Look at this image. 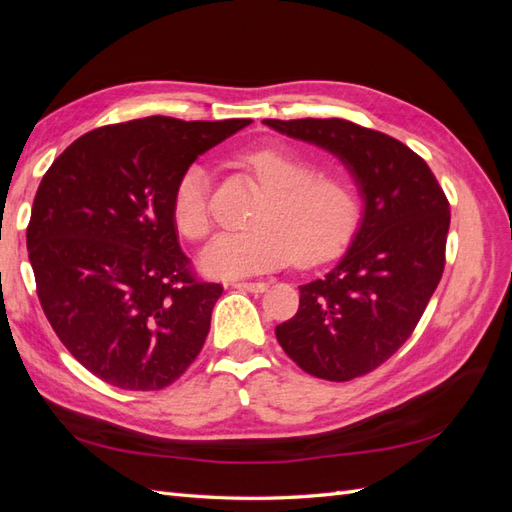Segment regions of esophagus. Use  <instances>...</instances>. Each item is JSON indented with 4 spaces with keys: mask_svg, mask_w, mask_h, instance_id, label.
Here are the masks:
<instances>
[{
    "mask_svg": "<svg viewBox=\"0 0 512 512\" xmlns=\"http://www.w3.org/2000/svg\"><path fill=\"white\" fill-rule=\"evenodd\" d=\"M230 286L237 290H250V292H265L269 288L267 282H232Z\"/></svg>",
    "mask_w": 512,
    "mask_h": 512,
    "instance_id": "34e87169",
    "label": "esophagus"
}]
</instances>
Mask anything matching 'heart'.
<instances>
[{
	"label": "heart",
	"mask_w": 512,
	"mask_h": 512,
	"mask_svg": "<svg viewBox=\"0 0 512 512\" xmlns=\"http://www.w3.org/2000/svg\"><path fill=\"white\" fill-rule=\"evenodd\" d=\"M267 196L252 228L226 230L205 247L198 265L215 280H237L275 269L294 256L299 265H318L339 254L361 220V200L350 175L316 170L305 153L260 147L241 158ZM173 222L188 239H203L211 228L209 173L190 164L175 183Z\"/></svg>",
	"instance_id": "obj_1"
}]
</instances>
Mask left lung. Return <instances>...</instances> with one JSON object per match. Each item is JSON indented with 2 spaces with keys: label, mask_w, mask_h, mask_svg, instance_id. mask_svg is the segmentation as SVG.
<instances>
[{
  "label": "left lung",
  "mask_w": 512,
  "mask_h": 512,
  "mask_svg": "<svg viewBox=\"0 0 512 512\" xmlns=\"http://www.w3.org/2000/svg\"><path fill=\"white\" fill-rule=\"evenodd\" d=\"M271 130L342 162L363 198L346 254L299 286V309L277 324L307 374L346 382L382 365L421 320L444 271L451 209L427 162L395 138L346 119H265Z\"/></svg>",
  "instance_id": "8db88e82"
}]
</instances>
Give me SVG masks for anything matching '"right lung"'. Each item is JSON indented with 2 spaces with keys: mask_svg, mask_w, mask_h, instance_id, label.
I'll use <instances>...</instances> for the list:
<instances>
[{
  "mask_svg": "<svg viewBox=\"0 0 512 512\" xmlns=\"http://www.w3.org/2000/svg\"><path fill=\"white\" fill-rule=\"evenodd\" d=\"M250 123H115L76 138L46 170L27 226L38 299L100 380L158 391L203 348L222 286L192 275L170 203L183 170Z\"/></svg>",
  "mask_w": 512,
  "mask_h": 512,
  "instance_id": "right-lung-1",
  "label": "right lung"
}]
</instances>
